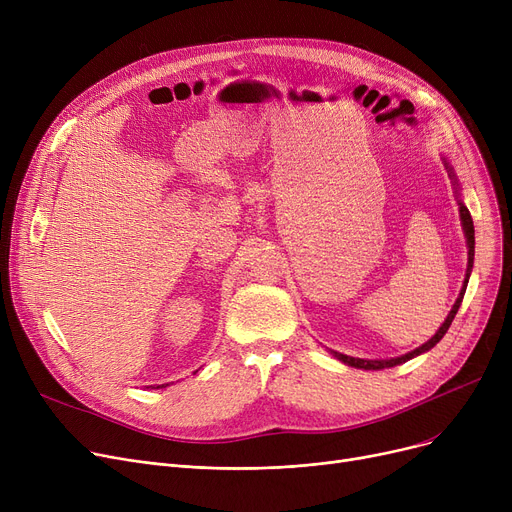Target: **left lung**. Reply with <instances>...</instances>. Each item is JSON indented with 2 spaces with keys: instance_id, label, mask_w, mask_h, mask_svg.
I'll return each mask as SVG.
<instances>
[{
  "instance_id": "1",
  "label": "left lung",
  "mask_w": 512,
  "mask_h": 512,
  "mask_svg": "<svg viewBox=\"0 0 512 512\" xmlns=\"http://www.w3.org/2000/svg\"><path fill=\"white\" fill-rule=\"evenodd\" d=\"M442 164H444V168H446V172H448V176H450V180H452L454 195H456V199H459L461 226H463L465 240H467V274H465V280H463V288H461V292H459V299L454 301V305H452L450 313L446 315L444 324L438 328V332H436L432 338H429L425 344L417 346L415 351H411V353H407V355H400V357H394V359H359V357H348V355H342V353L330 351L338 361H342V363H344V365H348V367L365 369V371H380V369H386V367H394V365H400V363H407V361H411V359H415V357H419V355H423V353H427V351H432V348H434V346L444 338V334L448 332V328H450V324H452V319H454L456 311H459V307H461V303H463L465 290H467V284H469V276H471V272H473V257H475V228H473L471 213H469L467 205H465V203H463V199H461V184H459V178H456V174H454V168L448 164V159H446V157H442Z\"/></svg>"
}]
</instances>
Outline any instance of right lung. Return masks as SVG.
Wrapping results in <instances>:
<instances>
[{
	"mask_svg": "<svg viewBox=\"0 0 512 512\" xmlns=\"http://www.w3.org/2000/svg\"><path fill=\"white\" fill-rule=\"evenodd\" d=\"M166 386H168V384H166ZM166 386H164V384H161V386H157V388H166Z\"/></svg>",
	"mask_w": 512,
	"mask_h": 512,
	"instance_id": "1",
	"label": "right lung"
}]
</instances>
